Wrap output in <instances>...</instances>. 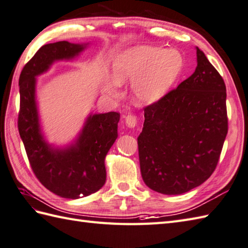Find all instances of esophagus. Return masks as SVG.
<instances>
[{
  "mask_svg": "<svg viewBox=\"0 0 248 248\" xmlns=\"http://www.w3.org/2000/svg\"><path fill=\"white\" fill-rule=\"evenodd\" d=\"M125 122L128 127H135V126L137 125V122H138V119H137L136 115L128 114L125 117Z\"/></svg>",
  "mask_w": 248,
  "mask_h": 248,
  "instance_id": "obj_1",
  "label": "esophagus"
}]
</instances>
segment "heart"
<instances>
[{"label":"heart","mask_w":248,"mask_h":248,"mask_svg":"<svg viewBox=\"0 0 248 248\" xmlns=\"http://www.w3.org/2000/svg\"><path fill=\"white\" fill-rule=\"evenodd\" d=\"M184 59L176 49L141 46L126 49L113 62L117 82L131 81L130 91L141 104H153L167 94L178 79ZM117 84L109 85L108 92L117 93Z\"/></svg>","instance_id":"obj_1"}]
</instances>
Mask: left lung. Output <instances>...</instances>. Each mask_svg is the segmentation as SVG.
Segmentation results:
<instances>
[{
	"label": "left lung",
	"mask_w": 248,
	"mask_h": 248,
	"mask_svg": "<svg viewBox=\"0 0 248 248\" xmlns=\"http://www.w3.org/2000/svg\"><path fill=\"white\" fill-rule=\"evenodd\" d=\"M196 54L195 72L144 107L141 175L162 194H183L210 177L228 133L224 79L199 47Z\"/></svg>",
	"instance_id": "8db88e82"
}]
</instances>
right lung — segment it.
Instances as JSON below:
<instances>
[{
  "label": "right lung",
  "mask_w": 248,
  "mask_h": 248,
  "mask_svg": "<svg viewBox=\"0 0 248 248\" xmlns=\"http://www.w3.org/2000/svg\"><path fill=\"white\" fill-rule=\"evenodd\" d=\"M85 48L68 41L41 46L22 69L19 78V134L37 179L56 195L80 199L95 193L105 185V157L118 138L119 112L88 118L78 141L65 150H54L43 140L35 101V78L55 60L71 59Z\"/></svg>",
  "instance_id": "right-lung-1"
}]
</instances>
